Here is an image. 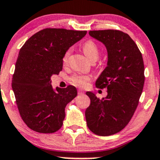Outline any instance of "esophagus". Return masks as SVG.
<instances>
[{
  "label": "esophagus",
  "instance_id": "1",
  "mask_svg": "<svg viewBox=\"0 0 160 160\" xmlns=\"http://www.w3.org/2000/svg\"><path fill=\"white\" fill-rule=\"evenodd\" d=\"M84 93H85V92H84L82 90H81V89H78V94H83Z\"/></svg>",
  "mask_w": 160,
  "mask_h": 160
}]
</instances>
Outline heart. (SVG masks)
I'll use <instances>...</instances> for the list:
<instances>
[{"mask_svg":"<svg viewBox=\"0 0 160 160\" xmlns=\"http://www.w3.org/2000/svg\"><path fill=\"white\" fill-rule=\"evenodd\" d=\"M82 50H83L85 56L88 57V59L90 60L91 62H95L100 56V48H99V46H98L96 42H94L92 40H88L85 42L82 45ZM71 52V48H68V49H66V51L64 52L62 56L63 63H66L68 62ZM89 80H90L89 76H88L86 75H82V74H75L70 78V81L72 82V83L79 87L86 86Z\"/></svg>","mask_w":160,"mask_h":160,"instance_id":"1","label":"heart"}]
</instances>
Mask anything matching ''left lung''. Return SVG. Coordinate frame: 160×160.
I'll list each match as a JSON object with an SVG mask.
<instances>
[{
  "label": "left lung",
  "instance_id": "left-lung-1",
  "mask_svg": "<svg viewBox=\"0 0 160 160\" xmlns=\"http://www.w3.org/2000/svg\"><path fill=\"white\" fill-rule=\"evenodd\" d=\"M89 35L107 48L108 66L95 85L107 89L108 95L100 99L86 92L91 100L87 126L94 134L113 135L128 124L138 106L145 81L143 59L134 41L121 30H91Z\"/></svg>",
  "mask_w": 160,
  "mask_h": 160
}]
</instances>
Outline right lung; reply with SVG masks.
I'll use <instances>...</instances> for the list:
<instances>
[{
  "instance_id": "1",
  "label": "right lung",
  "mask_w": 160,
  "mask_h": 160,
  "mask_svg": "<svg viewBox=\"0 0 160 160\" xmlns=\"http://www.w3.org/2000/svg\"><path fill=\"white\" fill-rule=\"evenodd\" d=\"M86 33V30L46 28L33 34L20 49L12 88L22 120L34 131L52 133L62 126L65 108L76 97L77 90L68 85L54 91L51 76L62 70L66 49Z\"/></svg>"
}]
</instances>
